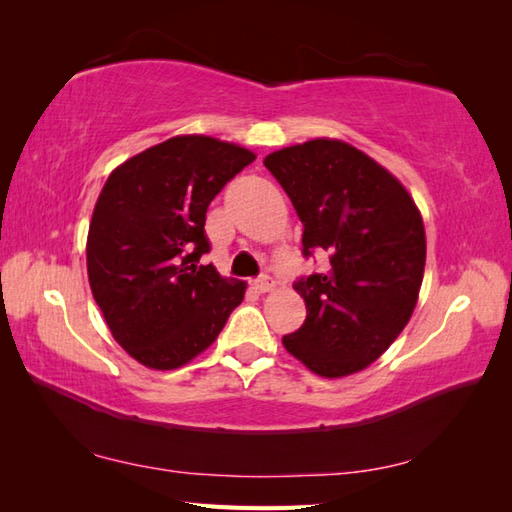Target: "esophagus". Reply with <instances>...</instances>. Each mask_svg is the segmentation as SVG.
Returning <instances> with one entry per match:
<instances>
[{"label": "esophagus", "mask_w": 512, "mask_h": 512, "mask_svg": "<svg viewBox=\"0 0 512 512\" xmlns=\"http://www.w3.org/2000/svg\"><path fill=\"white\" fill-rule=\"evenodd\" d=\"M253 286H255V290H257V292H270V290L275 288V281L270 279L268 275H262V277L253 281Z\"/></svg>", "instance_id": "obj_1"}]
</instances>
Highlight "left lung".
<instances>
[{
	"label": "left lung",
	"instance_id": "1",
	"mask_svg": "<svg viewBox=\"0 0 512 512\" xmlns=\"http://www.w3.org/2000/svg\"><path fill=\"white\" fill-rule=\"evenodd\" d=\"M264 165L303 224V255L330 259L328 270L295 281L308 314L284 347L325 378L361 372L416 308L427 259L418 206L385 167L343 140L279 149Z\"/></svg>",
	"mask_w": 512,
	"mask_h": 512
}]
</instances>
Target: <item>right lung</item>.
Listing matches in <instances>:
<instances>
[{
	"instance_id": "1",
	"label": "right lung",
	"mask_w": 512,
	"mask_h": 512,
	"mask_svg": "<svg viewBox=\"0 0 512 512\" xmlns=\"http://www.w3.org/2000/svg\"><path fill=\"white\" fill-rule=\"evenodd\" d=\"M255 160L211 136H173L116 167L88 233L94 301L123 350L151 369H176L209 347L244 299L222 277L204 233L211 200Z\"/></svg>"
}]
</instances>
